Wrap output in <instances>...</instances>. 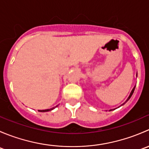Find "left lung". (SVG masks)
Returning <instances> with one entry per match:
<instances>
[{
  "instance_id": "1",
  "label": "left lung",
  "mask_w": 149,
  "mask_h": 149,
  "mask_svg": "<svg viewBox=\"0 0 149 149\" xmlns=\"http://www.w3.org/2000/svg\"><path fill=\"white\" fill-rule=\"evenodd\" d=\"M135 88H136V86H134V88H133V90H132V91H131V92H130V95H129L128 98H127V100H126V101H125V102H124V103H123V104H121V106H122V105L125 104L126 102H127V101H128V100H130V97H131V96H132V95H133V92H134V90H135ZM109 111H112V109H110V110H109Z\"/></svg>"
}]
</instances>
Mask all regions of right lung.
<instances>
[{
	"mask_svg": "<svg viewBox=\"0 0 149 149\" xmlns=\"http://www.w3.org/2000/svg\"><path fill=\"white\" fill-rule=\"evenodd\" d=\"M56 107H58V106H56ZM56 107H55L52 108V109H42V110H39V112H48V111H50V110H52V109H55V108Z\"/></svg>",
	"mask_w": 149,
	"mask_h": 149,
	"instance_id": "obj_1",
	"label": "right lung"
}]
</instances>
